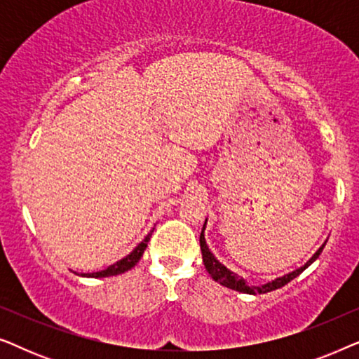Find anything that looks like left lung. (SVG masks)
Returning <instances> with one entry per match:
<instances>
[{
  "instance_id": "1",
  "label": "left lung",
  "mask_w": 359,
  "mask_h": 359,
  "mask_svg": "<svg viewBox=\"0 0 359 359\" xmlns=\"http://www.w3.org/2000/svg\"><path fill=\"white\" fill-rule=\"evenodd\" d=\"M204 229H205V224H204V227H203V232H201L199 243H201V252H203L204 266H205V269H208V273L210 274V278H212L215 283L222 284V286H225V287H230V289H233V291L245 292V294H266V292L274 291V289H279V287L286 286L289 281H292L294 278H297L299 274L304 271V269H306L307 266H311V264L318 258V255L322 253L323 247H325V245H322V247L318 248V252L313 255V257L309 259V262L304 264V266L296 269V271H292V273H289V274H284L283 278H276V279H274V281H269L266 284H263V286H248V284L245 283L243 278L237 276V274L232 273V271H230V269L225 268L224 264L219 263V259L215 258L214 255L209 252V247H208V245H205V240H204Z\"/></svg>"
}]
</instances>
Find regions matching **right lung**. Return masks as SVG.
Segmentation results:
<instances>
[{
	"label": "right lung",
	"mask_w": 359,
	"mask_h": 359,
	"mask_svg": "<svg viewBox=\"0 0 359 359\" xmlns=\"http://www.w3.org/2000/svg\"><path fill=\"white\" fill-rule=\"evenodd\" d=\"M151 237V232L147 235V237L142 240V242L137 245V247L132 250V252L124 257L119 262H116L114 264H111V266H107L104 269H101V271H95V273H83L81 276H88V278H106V276H116V274H121V273H126L129 271L130 268H134L137 262H139L142 255H144V250L147 248V243H149V240Z\"/></svg>",
	"instance_id": "1"
}]
</instances>
